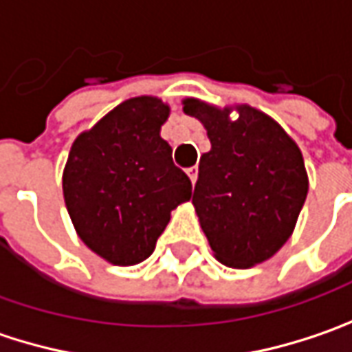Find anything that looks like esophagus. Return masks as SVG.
<instances>
[{
    "label": "esophagus",
    "mask_w": 352,
    "mask_h": 352,
    "mask_svg": "<svg viewBox=\"0 0 352 352\" xmlns=\"http://www.w3.org/2000/svg\"><path fill=\"white\" fill-rule=\"evenodd\" d=\"M188 172V176H190V180H192V184H196L197 180V166H190V168L186 170Z\"/></svg>",
    "instance_id": "1"
}]
</instances>
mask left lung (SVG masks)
<instances>
[{"label":"left lung","mask_w":352,"mask_h":352,"mask_svg":"<svg viewBox=\"0 0 352 352\" xmlns=\"http://www.w3.org/2000/svg\"><path fill=\"white\" fill-rule=\"evenodd\" d=\"M182 105L211 142L199 160L192 204L215 258L231 268L268 261L292 236L307 196L300 146L250 105L217 107L196 98Z\"/></svg>","instance_id":"1"}]
</instances>
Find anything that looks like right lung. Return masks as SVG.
Here are the masks:
<instances>
[{"label":"right lung","mask_w":352,"mask_h":352,"mask_svg":"<svg viewBox=\"0 0 352 352\" xmlns=\"http://www.w3.org/2000/svg\"><path fill=\"white\" fill-rule=\"evenodd\" d=\"M168 103L139 96L119 103L72 142L62 172L68 215L103 261L133 266L153 254L170 211L192 197L160 127Z\"/></svg>","instance_id":"right-lung-1"}]
</instances>
